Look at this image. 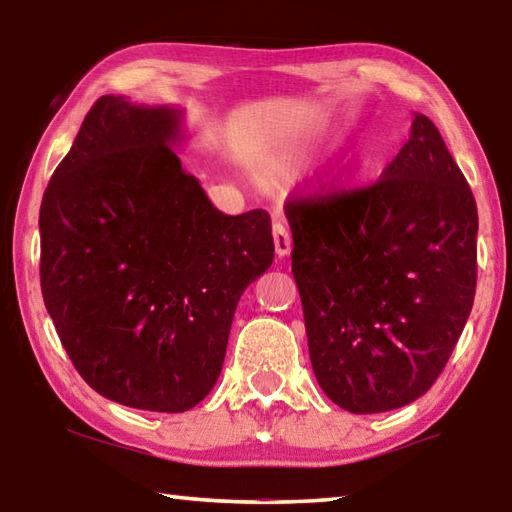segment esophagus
Returning a JSON list of instances; mask_svg holds the SVG:
<instances>
[{"instance_id":"obj_1","label":"esophagus","mask_w":512,"mask_h":512,"mask_svg":"<svg viewBox=\"0 0 512 512\" xmlns=\"http://www.w3.org/2000/svg\"><path fill=\"white\" fill-rule=\"evenodd\" d=\"M273 244H275L277 257H287L293 248L291 232L287 228V223H284L282 219H275V223H273Z\"/></svg>"}]
</instances>
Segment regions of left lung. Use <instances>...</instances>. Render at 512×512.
I'll use <instances>...</instances> for the list:
<instances>
[{"instance_id": "8db88e82", "label": "left lung", "mask_w": 512, "mask_h": 512, "mask_svg": "<svg viewBox=\"0 0 512 512\" xmlns=\"http://www.w3.org/2000/svg\"><path fill=\"white\" fill-rule=\"evenodd\" d=\"M291 271L320 388L350 413L418 400L470 318L479 214L433 121L377 183L287 205Z\"/></svg>"}]
</instances>
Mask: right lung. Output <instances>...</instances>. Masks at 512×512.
<instances>
[{"label": "right lung", "mask_w": 512, "mask_h": 512, "mask_svg": "<svg viewBox=\"0 0 512 512\" xmlns=\"http://www.w3.org/2000/svg\"><path fill=\"white\" fill-rule=\"evenodd\" d=\"M183 110L106 94L40 205V284L99 395L183 413L221 375L237 302L273 264L271 216L216 210L171 146Z\"/></svg>", "instance_id": "right-lung-1"}]
</instances>
